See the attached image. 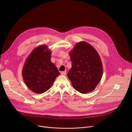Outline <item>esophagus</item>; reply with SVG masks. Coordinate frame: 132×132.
Wrapping results in <instances>:
<instances>
[{"label": "esophagus", "mask_w": 132, "mask_h": 132, "mask_svg": "<svg viewBox=\"0 0 132 132\" xmlns=\"http://www.w3.org/2000/svg\"><path fill=\"white\" fill-rule=\"evenodd\" d=\"M61 73L63 75H66V71H61Z\"/></svg>", "instance_id": "1"}]
</instances>
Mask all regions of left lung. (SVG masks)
Instances as JSON below:
<instances>
[{"mask_svg": "<svg viewBox=\"0 0 132 132\" xmlns=\"http://www.w3.org/2000/svg\"><path fill=\"white\" fill-rule=\"evenodd\" d=\"M72 67L67 73L73 88L82 93L93 91L101 80L103 68L100 56L91 45L80 42L69 53Z\"/></svg>", "mask_w": 132, "mask_h": 132, "instance_id": "left-lung-1", "label": "left lung"}]
</instances>
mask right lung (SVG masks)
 <instances>
[{"instance_id": "add662e5", "label": "right lung", "mask_w": 132, "mask_h": 132, "mask_svg": "<svg viewBox=\"0 0 132 132\" xmlns=\"http://www.w3.org/2000/svg\"><path fill=\"white\" fill-rule=\"evenodd\" d=\"M51 52L46 45L35 48L27 59L22 76L27 87L33 92L42 93L48 90L60 72L51 61Z\"/></svg>"}]
</instances>
